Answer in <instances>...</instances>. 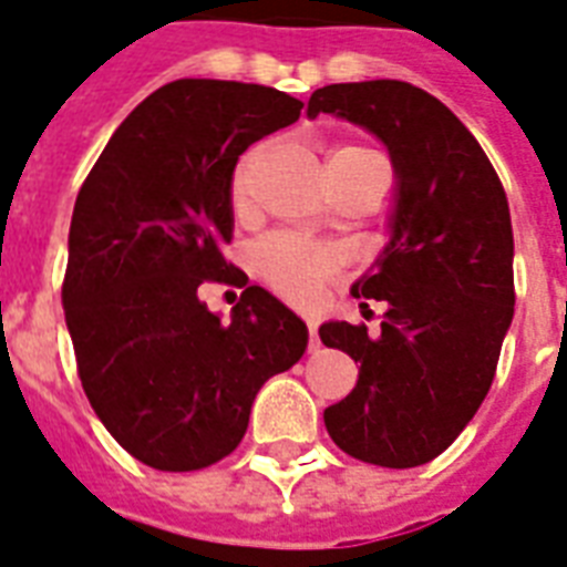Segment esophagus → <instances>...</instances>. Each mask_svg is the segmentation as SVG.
Masks as SVG:
<instances>
[{
	"label": "esophagus",
	"instance_id": "34e87169",
	"mask_svg": "<svg viewBox=\"0 0 567 567\" xmlns=\"http://www.w3.org/2000/svg\"><path fill=\"white\" fill-rule=\"evenodd\" d=\"M320 336H318V323H309V350H318Z\"/></svg>",
	"mask_w": 567,
	"mask_h": 567
}]
</instances>
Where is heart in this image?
<instances>
[{
	"label": "heart",
	"mask_w": 567,
	"mask_h": 567,
	"mask_svg": "<svg viewBox=\"0 0 567 567\" xmlns=\"http://www.w3.org/2000/svg\"><path fill=\"white\" fill-rule=\"evenodd\" d=\"M371 153L362 146H338L329 155V164L347 162L355 155ZM256 164V150H249L235 162L229 182V196L235 208H247L249 203V173ZM252 265H256L258 276L267 285H274L276 291L288 297V300L306 302L311 293L318 291L320 285L327 282L329 276L338 270V256L327 247H315L306 240L288 238V235H274L265 238L252 249Z\"/></svg>",
	"instance_id": "b5f03b06"
}]
</instances>
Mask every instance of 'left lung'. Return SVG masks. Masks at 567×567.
<instances>
[{
  "label": "left lung",
  "mask_w": 567,
  "mask_h": 567,
  "mask_svg": "<svg viewBox=\"0 0 567 567\" xmlns=\"http://www.w3.org/2000/svg\"><path fill=\"white\" fill-rule=\"evenodd\" d=\"M318 114L373 132L396 173L391 240L353 285V297L388 302L382 332L320 327L323 344L359 362V382L323 423L368 465H426L488 394L515 315L506 190L465 123L414 84H327L309 100Z\"/></svg>",
  "instance_id": "left-lung-1"
}]
</instances>
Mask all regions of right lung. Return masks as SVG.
I'll return each mask as SVG.
<instances>
[{"instance_id":"1","label":"right lung","mask_w":567,"mask_h":567,"mask_svg":"<svg viewBox=\"0 0 567 567\" xmlns=\"http://www.w3.org/2000/svg\"><path fill=\"white\" fill-rule=\"evenodd\" d=\"M300 109L265 84H164L75 196L61 302L79 379L120 447L155 471L229 456L258 388L306 353V323L265 288H244L231 323L196 297L205 282H240L220 252L235 226L231 171Z\"/></svg>"}]
</instances>
